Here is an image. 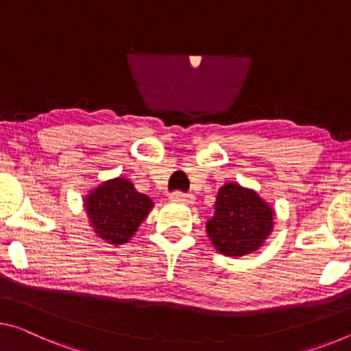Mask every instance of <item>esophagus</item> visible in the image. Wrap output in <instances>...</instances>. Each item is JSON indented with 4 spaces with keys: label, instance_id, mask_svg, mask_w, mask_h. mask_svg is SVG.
I'll return each instance as SVG.
<instances>
[{
    "label": "esophagus",
    "instance_id": "esophagus-1",
    "mask_svg": "<svg viewBox=\"0 0 351 351\" xmlns=\"http://www.w3.org/2000/svg\"><path fill=\"white\" fill-rule=\"evenodd\" d=\"M169 199H171V201H174V202H180V204H193V201H194V196H193V194H188V193L174 191V193H171Z\"/></svg>",
    "mask_w": 351,
    "mask_h": 351
}]
</instances>
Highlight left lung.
I'll list each match as a JSON object with an SVG mask.
<instances>
[{"label": "left lung", "instance_id": "1", "mask_svg": "<svg viewBox=\"0 0 351 351\" xmlns=\"http://www.w3.org/2000/svg\"><path fill=\"white\" fill-rule=\"evenodd\" d=\"M273 228V212L254 191L228 183L218 191L207 232L224 256H245L263 243Z\"/></svg>", "mask_w": 351, "mask_h": 351}]
</instances>
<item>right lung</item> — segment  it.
I'll use <instances>...</instances> for the list:
<instances>
[{
    "mask_svg": "<svg viewBox=\"0 0 351 351\" xmlns=\"http://www.w3.org/2000/svg\"><path fill=\"white\" fill-rule=\"evenodd\" d=\"M84 207L97 235L108 243L122 245L130 240L154 202L134 190L132 182L117 177L90 193Z\"/></svg>",
    "mask_w": 351,
    "mask_h": 351,
    "instance_id": "obj_1",
    "label": "right lung"
}]
</instances>
